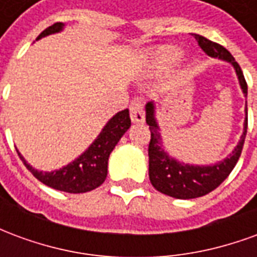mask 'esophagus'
<instances>
[{"instance_id":"obj_1","label":"esophagus","mask_w":257,"mask_h":257,"mask_svg":"<svg viewBox=\"0 0 257 257\" xmlns=\"http://www.w3.org/2000/svg\"><path fill=\"white\" fill-rule=\"evenodd\" d=\"M129 112H131L132 122H143L145 121V107H143V100L140 97H135L134 100L131 101Z\"/></svg>"}]
</instances>
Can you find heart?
<instances>
[{
    "label": "heart",
    "instance_id": "obj_1",
    "mask_svg": "<svg viewBox=\"0 0 257 257\" xmlns=\"http://www.w3.org/2000/svg\"><path fill=\"white\" fill-rule=\"evenodd\" d=\"M182 56V52L175 47H164L157 53L156 60L160 66H167L173 62H176Z\"/></svg>",
    "mask_w": 257,
    "mask_h": 257
}]
</instances>
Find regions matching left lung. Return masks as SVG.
<instances>
[{"label": "left lung", "mask_w": 257, "mask_h": 257, "mask_svg": "<svg viewBox=\"0 0 257 257\" xmlns=\"http://www.w3.org/2000/svg\"><path fill=\"white\" fill-rule=\"evenodd\" d=\"M193 36L195 37L198 45L206 55H209L212 58L227 60L228 63L234 66L243 95H248V85L243 77L242 70L235 62V59L232 58L231 53L217 42L210 41L198 34H193ZM146 122L149 123L151 134L150 143H149V178H150L151 184L160 193L167 194L169 197L179 199H191L198 198L213 191L226 180L227 176L234 169L242 153L243 142L246 136L248 108H246V118L243 123V134L239 143L234 149L231 156L212 167H197V165L182 164L168 156L164 149H161V134L158 131V125L154 118V104L151 101L146 106Z\"/></svg>", "instance_id": "obj_1"}]
</instances>
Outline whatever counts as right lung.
<instances>
[{
	"label": "right lung",
	"mask_w": 257,
	"mask_h": 257,
	"mask_svg": "<svg viewBox=\"0 0 257 257\" xmlns=\"http://www.w3.org/2000/svg\"><path fill=\"white\" fill-rule=\"evenodd\" d=\"M63 29V23H53L48 29L42 31L37 40L42 37L58 33ZM131 126L128 108L117 112L114 117L106 123L97 139L90 145L88 150L82 156H79L75 161L68 164L67 167L62 168L53 172H40L30 167L25 158L20 156V160L25 162L26 168L36 176L41 183L47 184L55 190H60L64 193H86L90 190L99 187L107 176V162L112 149L115 147L118 140L122 138Z\"/></svg>",
	"instance_id": "1"
}]
</instances>
